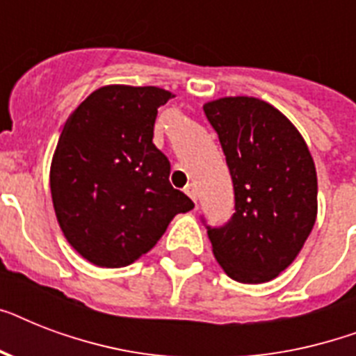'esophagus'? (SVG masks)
<instances>
[{
	"label": "esophagus",
	"mask_w": 356,
	"mask_h": 356,
	"mask_svg": "<svg viewBox=\"0 0 356 356\" xmlns=\"http://www.w3.org/2000/svg\"><path fill=\"white\" fill-rule=\"evenodd\" d=\"M184 192L188 194L190 200H192V201H197V188H195L194 184H188V186H186V190H184Z\"/></svg>",
	"instance_id": "obj_1"
}]
</instances>
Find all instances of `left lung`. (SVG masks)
Listing matches in <instances>:
<instances>
[{
    "label": "left lung",
    "mask_w": 356,
    "mask_h": 356,
    "mask_svg": "<svg viewBox=\"0 0 356 356\" xmlns=\"http://www.w3.org/2000/svg\"><path fill=\"white\" fill-rule=\"evenodd\" d=\"M234 186L236 212L211 229L212 253L231 279H275L303 249L318 216V175L309 145L284 114L251 96L203 105Z\"/></svg>",
    "instance_id": "obj_1"
}]
</instances>
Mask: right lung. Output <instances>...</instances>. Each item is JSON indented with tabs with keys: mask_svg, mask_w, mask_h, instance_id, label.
<instances>
[{
	"mask_svg": "<svg viewBox=\"0 0 356 356\" xmlns=\"http://www.w3.org/2000/svg\"><path fill=\"white\" fill-rule=\"evenodd\" d=\"M159 86L105 85L70 114L49 168L64 238L99 268H123L155 248L194 203L170 184V161L153 144Z\"/></svg>",
	"mask_w": 356,
	"mask_h": 356,
	"instance_id": "add662e5",
	"label": "right lung"
}]
</instances>
